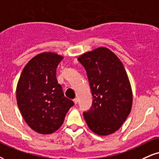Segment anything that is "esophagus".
<instances>
[{
    "label": "esophagus",
    "mask_w": 159,
    "mask_h": 159,
    "mask_svg": "<svg viewBox=\"0 0 159 159\" xmlns=\"http://www.w3.org/2000/svg\"><path fill=\"white\" fill-rule=\"evenodd\" d=\"M73 101H74V104H75V105H76V104H77V102H78V99H76V98H75V99H73Z\"/></svg>",
    "instance_id": "1"
}]
</instances>
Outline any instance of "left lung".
<instances>
[{
  "label": "left lung",
  "instance_id": "8db88e82",
  "mask_svg": "<svg viewBox=\"0 0 159 159\" xmlns=\"http://www.w3.org/2000/svg\"><path fill=\"white\" fill-rule=\"evenodd\" d=\"M87 72L93 102L83 113L88 126L99 136H107L120 128L130 114L132 89L124 66L113 52L105 47L78 57Z\"/></svg>",
  "mask_w": 159,
  "mask_h": 159
}]
</instances>
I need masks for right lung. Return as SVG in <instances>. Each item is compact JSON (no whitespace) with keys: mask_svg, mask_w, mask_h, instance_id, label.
Returning a JSON list of instances; mask_svg holds the SVG:
<instances>
[{"mask_svg":"<svg viewBox=\"0 0 159 159\" xmlns=\"http://www.w3.org/2000/svg\"><path fill=\"white\" fill-rule=\"evenodd\" d=\"M62 59L53 52L38 54L25 65L17 83V105L27 125L38 134L57 130L74 105L64 97L57 80V68Z\"/></svg>","mask_w":159,"mask_h":159,"instance_id":"add662e5","label":"right lung"}]
</instances>
